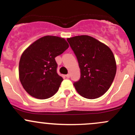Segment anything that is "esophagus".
<instances>
[{"label": "esophagus", "mask_w": 135, "mask_h": 135, "mask_svg": "<svg viewBox=\"0 0 135 135\" xmlns=\"http://www.w3.org/2000/svg\"><path fill=\"white\" fill-rule=\"evenodd\" d=\"M66 77H67V78H69V77H70V75H69V74H67L66 75Z\"/></svg>", "instance_id": "34e87169"}]
</instances>
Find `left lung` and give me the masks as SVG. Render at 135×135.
Returning <instances> with one entry per match:
<instances>
[{"instance_id":"left-lung-1","label":"left lung","mask_w":135,"mask_h":135,"mask_svg":"<svg viewBox=\"0 0 135 135\" xmlns=\"http://www.w3.org/2000/svg\"><path fill=\"white\" fill-rule=\"evenodd\" d=\"M78 60L79 81L73 83L84 98L95 99L108 91L116 73L115 59L111 49L89 35L67 38Z\"/></svg>"}]
</instances>
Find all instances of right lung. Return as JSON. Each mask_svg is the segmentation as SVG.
<instances>
[{
  "instance_id": "add662e5",
  "label": "right lung",
  "mask_w": 135,
  "mask_h": 135,
  "mask_svg": "<svg viewBox=\"0 0 135 135\" xmlns=\"http://www.w3.org/2000/svg\"><path fill=\"white\" fill-rule=\"evenodd\" d=\"M68 47L65 38L46 35L24 50L19 62V78L29 95L46 99L57 93L63 79L57 73L55 58Z\"/></svg>"
}]
</instances>
